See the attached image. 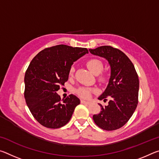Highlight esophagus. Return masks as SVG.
I'll return each mask as SVG.
<instances>
[{
    "mask_svg": "<svg viewBox=\"0 0 159 159\" xmlns=\"http://www.w3.org/2000/svg\"><path fill=\"white\" fill-rule=\"evenodd\" d=\"M82 104H90V102H88V101H85V100H81L80 101Z\"/></svg>",
    "mask_w": 159,
    "mask_h": 159,
    "instance_id": "obj_1",
    "label": "esophagus"
}]
</instances>
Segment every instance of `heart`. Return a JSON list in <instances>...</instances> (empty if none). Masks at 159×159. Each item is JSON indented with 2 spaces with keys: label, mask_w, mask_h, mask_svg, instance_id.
<instances>
[{
  "label": "heart",
  "mask_w": 159,
  "mask_h": 159,
  "mask_svg": "<svg viewBox=\"0 0 159 159\" xmlns=\"http://www.w3.org/2000/svg\"><path fill=\"white\" fill-rule=\"evenodd\" d=\"M86 65H87L88 68L89 69L93 74H98V80L100 82H105L106 80L108 79V74L106 72H101L102 69H103V63L102 61L99 60V59L96 58H92L86 61ZM74 67L71 66L69 71V75L70 76H73L74 73ZM93 90L89 88H80L76 90V93L80 97L83 98H89L91 93L93 92Z\"/></svg>",
  "instance_id": "obj_1"
}]
</instances>
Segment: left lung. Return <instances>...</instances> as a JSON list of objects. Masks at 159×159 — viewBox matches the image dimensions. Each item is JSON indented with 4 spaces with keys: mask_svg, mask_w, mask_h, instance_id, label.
<instances>
[{
    "mask_svg": "<svg viewBox=\"0 0 159 159\" xmlns=\"http://www.w3.org/2000/svg\"><path fill=\"white\" fill-rule=\"evenodd\" d=\"M94 55L105 58L111 67V76L99 100L108 105L101 107V111L93 115L95 124L105 130L121 128L133 116L138 104L139 79L132 61L122 51L109 45L90 49Z\"/></svg>",
    "mask_w": 159,
    "mask_h": 159,
    "instance_id": "8db88e82",
    "label": "left lung"
}]
</instances>
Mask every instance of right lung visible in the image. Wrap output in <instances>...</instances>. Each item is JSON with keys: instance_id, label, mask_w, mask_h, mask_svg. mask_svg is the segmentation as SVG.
<instances>
[{"instance_id": "add662e5", "label": "right lung", "mask_w": 159, "mask_h": 159, "mask_svg": "<svg viewBox=\"0 0 159 159\" xmlns=\"http://www.w3.org/2000/svg\"><path fill=\"white\" fill-rule=\"evenodd\" d=\"M86 53L87 48L58 45L43 50L31 60L25 73V98L40 124L60 128L71 119L80 99L72 94L61 99L57 91L68 80L73 63Z\"/></svg>"}]
</instances>
